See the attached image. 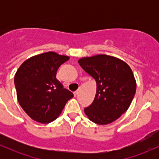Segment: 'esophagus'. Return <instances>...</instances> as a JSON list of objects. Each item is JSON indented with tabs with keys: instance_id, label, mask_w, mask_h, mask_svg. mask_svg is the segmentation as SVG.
Listing matches in <instances>:
<instances>
[{
	"instance_id": "1",
	"label": "esophagus",
	"mask_w": 159,
	"mask_h": 159,
	"mask_svg": "<svg viewBox=\"0 0 159 159\" xmlns=\"http://www.w3.org/2000/svg\"><path fill=\"white\" fill-rule=\"evenodd\" d=\"M78 90L75 91V92H74V96H77V95H78Z\"/></svg>"
}]
</instances>
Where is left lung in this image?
<instances>
[{"label": "left lung", "instance_id": "obj_1", "mask_svg": "<svg viewBox=\"0 0 159 159\" xmlns=\"http://www.w3.org/2000/svg\"><path fill=\"white\" fill-rule=\"evenodd\" d=\"M81 68L96 80V93L87 117L98 125L117 120L128 110L136 92L134 75L126 63L114 57L98 54L78 61Z\"/></svg>", "mask_w": 159, "mask_h": 159}]
</instances>
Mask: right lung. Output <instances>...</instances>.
Masks as SVG:
<instances>
[{
    "label": "right lung",
    "mask_w": 159,
    "mask_h": 159,
    "mask_svg": "<svg viewBox=\"0 0 159 159\" xmlns=\"http://www.w3.org/2000/svg\"><path fill=\"white\" fill-rule=\"evenodd\" d=\"M69 59L48 52L31 57L20 66L14 78L18 101L32 120L41 123L54 121L74 96L56 78L60 66Z\"/></svg>",
    "instance_id": "obj_1"
}]
</instances>
